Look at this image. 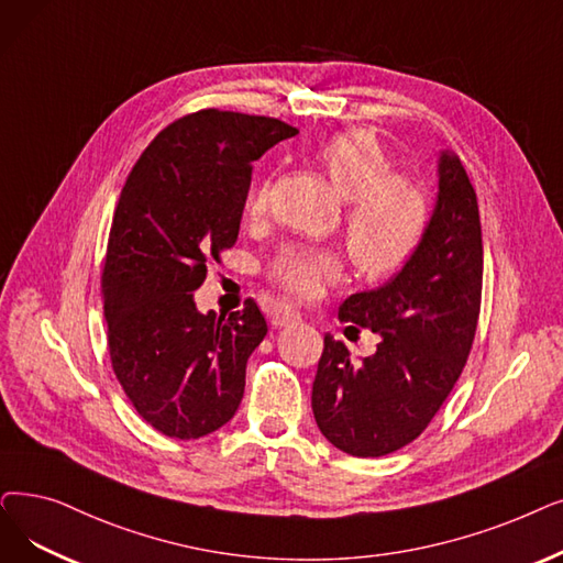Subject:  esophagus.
Instances as JSON below:
<instances>
[{"mask_svg": "<svg viewBox=\"0 0 563 563\" xmlns=\"http://www.w3.org/2000/svg\"><path fill=\"white\" fill-rule=\"evenodd\" d=\"M301 320V314L297 312V310H289V308H280V310H276L274 314H272V327L274 329H283V327H287V324H295V322H299Z\"/></svg>", "mask_w": 563, "mask_h": 563, "instance_id": "obj_1", "label": "esophagus"}]
</instances>
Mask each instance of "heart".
I'll list each match as a JSON object with an SVG mask.
<instances>
[{"label": "heart", "instance_id": "obj_1", "mask_svg": "<svg viewBox=\"0 0 563 563\" xmlns=\"http://www.w3.org/2000/svg\"><path fill=\"white\" fill-rule=\"evenodd\" d=\"M317 161L333 188L347 200L345 243L356 272L371 280L388 278L417 255L428 234L432 202L428 188L407 173H396L384 144L365 129H350L314 146ZM268 209V181H257L249 195L246 216ZM289 297L308 299L324 283L342 274V257L331 249L287 243L266 266Z\"/></svg>", "mask_w": 563, "mask_h": 563}]
</instances>
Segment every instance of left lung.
Wrapping results in <instances>:
<instances>
[{
    "label": "left lung",
    "mask_w": 563,
    "mask_h": 563,
    "mask_svg": "<svg viewBox=\"0 0 563 563\" xmlns=\"http://www.w3.org/2000/svg\"><path fill=\"white\" fill-rule=\"evenodd\" d=\"M483 236L476 190L460 158L442 152L428 234L402 272L340 306V322L382 335L358 363L324 335L312 413L329 442L356 457L388 455L434 419L470 358L481 312Z\"/></svg>",
    "instance_id": "8db88e82"
}]
</instances>
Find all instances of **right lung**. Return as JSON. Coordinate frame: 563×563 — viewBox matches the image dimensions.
<instances>
[{
    "mask_svg": "<svg viewBox=\"0 0 563 563\" xmlns=\"http://www.w3.org/2000/svg\"><path fill=\"white\" fill-rule=\"evenodd\" d=\"M295 126L228 110L190 112L146 146L119 195L101 276L112 371L140 417L177 439L225 426L266 335L253 299L198 312L192 291L239 236L253 161Z\"/></svg>",
    "mask_w": 563,
    "mask_h": 563,
    "instance_id": "obj_1",
    "label": "right lung"
}]
</instances>
